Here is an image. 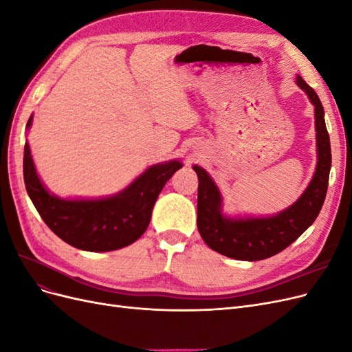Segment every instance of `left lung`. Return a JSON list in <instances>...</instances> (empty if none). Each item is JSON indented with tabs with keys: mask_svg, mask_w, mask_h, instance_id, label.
Listing matches in <instances>:
<instances>
[{
	"mask_svg": "<svg viewBox=\"0 0 352 352\" xmlns=\"http://www.w3.org/2000/svg\"><path fill=\"white\" fill-rule=\"evenodd\" d=\"M295 82L314 107L317 164L301 197L292 206L273 216H236L223 212V197L207 170L194 164L198 176V217L201 238L211 250L229 258L258 261L273 257L300 238L317 219L326 198L332 166L324 110L314 89L296 74Z\"/></svg>",
	"mask_w": 352,
	"mask_h": 352,
	"instance_id": "8db88e82",
	"label": "left lung"
}]
</instances>
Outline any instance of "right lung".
<instances>
[{"instance_id":"obj_1","label":"right lung","mask_w":352,"mask_h":352,"mask_svg":"<svg viewBox=\"0 0 352 352\" xmlns=\"http://www.w3.org/2000/svg\"><path fill=\"white\" fill-rule=\"evenodd\" d=\"M32 120L34 114L28 120V131ZM182 166L179 160L150 166L131 185L110 197L61 198L42 184L26 140L23 177L39 216L60 239L78 250L105 252L127 247L142 236L160 192Z\"/></svg>"}]
</instances>
